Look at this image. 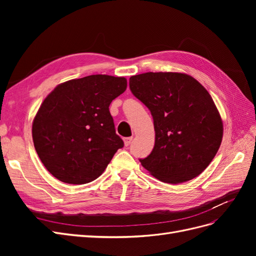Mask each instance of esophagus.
Returning a JSON list of instances; mask_svg holds the SVG:
<instances>
[{"instance_id": "1", "label": "esophagus", "mask_w": 256, "mask_h": 256, "mask_svg": "<svg viewBox=\"0 0 256 256\" xmlns=\"http://www.w3.org/2000/svg\"><path fill=\"white\" fill-rule=\"evenodd\" d=\"M132 136H130V138H124V143H125V146H129L130 144H131V142H132Z\"/></svg>"}]
</instances>
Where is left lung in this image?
<instances>
[{
    "label": "left lung",
    "mask_w": 256,
    "mask_h": 256,
    "mask_svg": "<svg viewBox=\"0 0 256 256\" xmlns=\"http://www.w3.org/2000/svg\"><path fill=\"white\" fill-rule=\"evenodd\" d=\"M132 94L152 113L154 146L141 164L157 180L180 184L198 176L222 142L223 124L212 96L191 76L146 72L129 79Z\"/></svg>",
    "instance_id": "1"
}]
</instances>
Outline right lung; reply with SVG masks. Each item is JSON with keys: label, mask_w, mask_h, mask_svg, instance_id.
<instances>
[{"label": "right lung", "mask_w": 256, "mask_h": 256, "mask_svg": "<svg viewBox=\"0 0 256 256\" xmlns=\"http://www.w3.org/2000/svg\"><path fill=\"white\" fill-rule=\"evenodd\" d=\"M126 88L124 76L92 74L62 83L46 97L33 120V142L58 180H95L124 146L109 106Z\"/></svg>", "instance_id": "1"}]
</instances>
